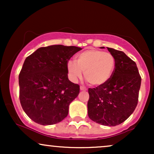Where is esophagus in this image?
Here are the masks:
<instances>
[{
  "mask_svg": "<svg viewBox=\"0 0 154 154\" xmlns=\"http://www.w3.org/2000/svg\"><path fill=\"white\" fill-rule=\"evenodd\" d=\"M79 88H80V91H86V90H87L85 88L83 87V86H80Z\"/></svg>",
  "mask_w": 154,
  "mask_h": 154,
  "instance_id": "1",
  "label": "esophagus"
}]
</instances>
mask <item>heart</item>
Instances as JSON below:
<instances>
[{"label": "heart", "instance_id": "b5f03b06", "mask_svg": "<svg viewBox=\"0 0 154 154\" xmlns=\"http://www.w3.org/2000/svg\"><path fill=\"white\" fill-rule=\"evenodd\" d=\"M67 71L73 82L82 77L93 86H100L110 79L115 69V59L110 53L90 49L80 53L76 57V62L69 61Z\"/></svg>", "mask_w": 154, "mask_h": 154}]
</instances>
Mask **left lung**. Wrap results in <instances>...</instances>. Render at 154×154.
Returning a JSON list of instances; mask_svg holds the SVG:
<instances>
[{
    "mask_svg": "<svg viewBox=\"0 0 154 154\" xmlns=\"http://www.w3.org/2000/svg\"><path fill=\"white\" fill-rule=\"evenodd\" d=\"M107 49L115 59V69L106 83L88 89V114L96 123L114 127L125 122L135 111L141 77L135 61L125 53Z\"/></svg>",
    "mask_w": 154,
    "mask_h": 154,
    "instance_id": "obj_1",
    "label": "left lung"
}]
</instances>
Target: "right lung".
Segmentation results:
<instances>
[{"instance_id":"right-lung-1","label":"right lung","mask_w":154,"mask_h":154,"mask_svg":"<svg viewBox=\"0 0 154 154\" xmlns=\"http://www.w3.org/2000/svg\"><path fill=\"white\" fill-rule=\"evenodd\" d=\"M80 50L54 45L40 48L26 58L19 75V99L23 110L35 122L55 125L68 115L79 86L69 79L66 64Z\"/></svg>"}]
</instances>
